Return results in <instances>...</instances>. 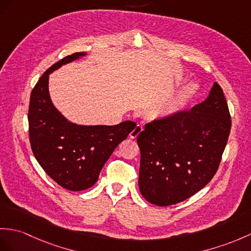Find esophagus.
Segmentation results:
<instances>
[{
    "mask_svg": "<svg viewBox=\"0 0 251 251\" xmlns=\"http://www.w3.org/2000/svg\"><path fill=\"white\" fill-rule=\"evenodd\" d=\"M142 131H143V126H140V125H137L135 127H134V130L130 133V137L133 138V139L136 138Z\"/></svg>",
    "mask_w": 251,
    "mask_h": 251,
    "instance_id": "obj_1",
    "label": "esophagus"
}]
</instances>
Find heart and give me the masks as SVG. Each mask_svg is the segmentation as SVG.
I'll return each instance as SVG.
<instances>
[{"mask_svg":"<svg viewBox=\"0 0 251 251\" xmlns=\"http://www.w3.org/2000/svg\"><path fill=\"white\" fill-rule=\"evenodd\" d=\"M197 89H198L197 84H195V83L188 84L187 86L181 91L180 96L178 97V100H176V103H178V104H183V103H185L186 101H188L189 99H191V98L195 94H196ZM172 112H173V109L170 108V107H167V108H164L163 109V111L161 112V115L162 116H167L169 114H172Z\"/></svg>","mask_w":251,"mask_h":251,"instance_id":"heart-1","label":"heart"}]
</instances>
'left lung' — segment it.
<instances>
[{
    "label": "left lung",
    "instance_id": "8db88e82",
    "mask_svg": "<svg viewBox=\"0 0 251 251\" xmlns=\"http://www.w3.org/2000/svg\"><path fill=\"white\" fill-rule=\"evenodd\" d=\"M230 130L229 107L216 82L203 102L147 124L137 136L144 198L167 206L203 188L217 172Z\"/></svg>",
    "mask_w": 251,
    "mask_h": 251
}]
</instances>
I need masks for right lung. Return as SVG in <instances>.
I'll return each mask as SVG.
<instances>
[{
  "mask_svg": "<svg viewBox=\"0 0 251 251\" xmlns=\"http://www.w3.org/2000/svg\"><path fill=\"white\" fill-rule=\"evenodd\" d=\"M86 55L73 53L51 66L32 90L28 107V135L32 151L42 169L62 187L78 192L93 186L103 165L136 124L78 126L60 114L49 95V75Z\"/></svg>",
  "mask_w": 251,
  "mask_h": 251,
  "instance_id": "obj_1",
  "label": "right lung"
}]
</instances>
